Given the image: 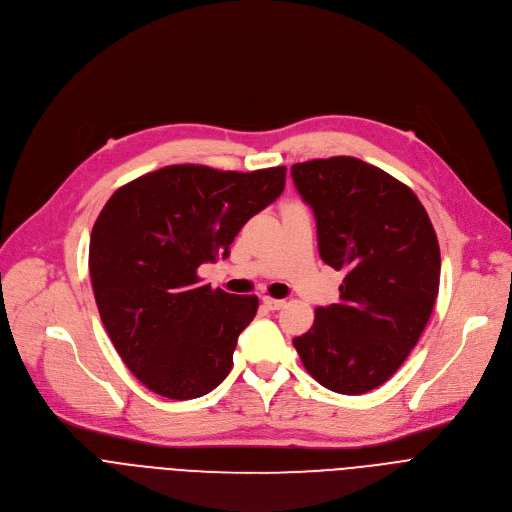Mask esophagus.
Segmentation results:
<instances>
[{
	"instance_id": "obj_1",
	"label": "esophagus",
	"mask_w": 512,
	"mask_h": 512,
	"mask_svg": "<svg viewBox=\"0 0 512 512\" xmlns=\"http://www.w3.org/2000/svg\"><path fill=\"white\" fill-rule=\"evenodd\" d=\"M263 304H265L267 310H281L285 306L283 300H275V298H269V296L263 298Z\"/></svg>"
}]
</instances>
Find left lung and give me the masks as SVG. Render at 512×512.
<instances>
[{
    "mask_svg": "<svg viewBox=\"0 0 512 512\" xmlns=\"http://www.w3.org/2000/svg\"><path fill=\"white\" fill-rule=\"evenodd\" d=\"M326 265L344 271L340 302L316 308L294 338L306 371L342 395L389 381L417 344L440 289V245L409 186L358 158L291 166Z\"/></svg>",
    "mask_w": 512,
    "mask_h": 512,
    "instance_id": "8db88e82",
    "label": "left lung"
}]
</instances>
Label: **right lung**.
Listing matches in <instances>:
<instances>
[{
  "mask_svg": "<svg viewBox=\"0 0 512 512\" xmlns=\"http://www.w3.org/2000/svg\"><path fill=\"white\" fill-rule=\"evenodd\" d=\"M283 186L285 166L180 164L139 176L103 206L89 245L95 302L125 367L150 391L186 401L227 379L259 300L200 283L198 267L229 257Z\"/></svg>",
  "mask_w": 512,
  "mask_h": 512,
  "instance_id": "right-lung-1",
  "label": "right lung"
}]
</instances>
